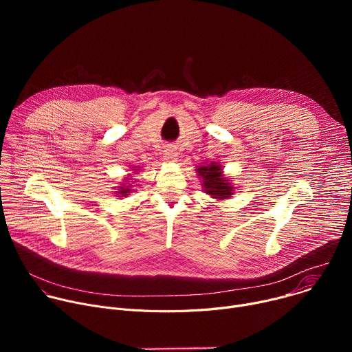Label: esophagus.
Listing matches in <instances>:
<instances>
[{
	"instance_id": "1",
	"label": "esophagus",
	"mask_w": 352,
	"mask_h": 352,
	"mask_svg": "<svg viewBox=\"0 0 352 352\" xmlns=\"http://www.w3.org/2000/svg\"><path fill=\"white\" fill-rule=\"evenodd\" d=\"M177 157H178V152L174 146H167L164 148V159L167 162H175Z\"/></svg>"
}]
</instances>
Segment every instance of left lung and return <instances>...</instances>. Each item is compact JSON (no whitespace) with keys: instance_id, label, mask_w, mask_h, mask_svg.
Wrapping results in <instances>:
<instances>
[{"instance_id":"1","label":"left lung","mask_w":352,"mask_h":352,"mask_svg":"<svg viewBox=\"0 0 352 352\" xmlns=\"http://www.w3.org/2000/svg\"><path fill=\"white\" fill-rule=\"evenodd\" d=\"M197 174L204 178V188H206V193L212 195L216 199L230 197L232 193V186L228 184L226 178H223L221 167L216 163H212L206 167H199Z\"/></svg>"}]
</instances>
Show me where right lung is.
Wrapping results in <instances>:
<instances>
[{"label": "right lung", "instance_id": "obj_1", "mask_svg": "<svg viewBox=\"0 0 352 352\" xmlns=\"http://www.w3.org/2000/svg\"><path fill=\"white\" fill-rule=\"evenodd\" d=\"M128 179H129V178H128ZM131 186H132L131 184H129V185H124V186H120V190H118V193H121L122 196H126V195H128V193L132 190V189H131Z\"/></svg>", "mask_w": 352, "mask_h": 352}]
</instances>
